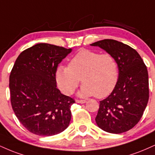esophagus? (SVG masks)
<instances>
[{
	"instance_id": "34e87169",
	"label": "esophagus",
	"mask_w": 155,
	"mask_h": 155,
	"mask_svg": "<svg viewBox=\"0 0 155 155\" xmlns=\"http://www.w3.org/2000/svg\"><path fill=\"white\" fill-rule=\"evenodd\" d=\"M87 102L86 100H76V103H81V104H83V103H85V102Z\"/></svg>"
}]
</instances>
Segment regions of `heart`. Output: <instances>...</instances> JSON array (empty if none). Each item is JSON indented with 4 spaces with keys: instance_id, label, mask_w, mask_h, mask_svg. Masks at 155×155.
<instances>
[{
    "instance_id": "obj_1",
    "label": "heart",
    "mask_w": 155,
    "mask_h": 155,
    "mask_svg": "<svg viewBox=\"0 0 155 155\" xmlns=\"http://www.w3.org/2000/svg\"><path fill=\"white\" fill-rule=\"evenodd\" d=\"M55 77L60 90L66 95L74 92L81 80L84 84L78 95L103 98L111 94L116 87L118 64L110 54L100 55L92 50H82L71 59L68 66H58Z\"/></svg>"
}]
</instances>
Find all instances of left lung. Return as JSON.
<instances>
[{"instance_id": "1", "label": "left lung", "mask_w": 155, "mask_h": 155, "mask_svg": "<svg viewBox=\"0 0 155 155\" xmlns=\"http://www.w3.org/2000/svg\"><path fill=\"white\" fill-rule=\"evenodd\" d=\"M112 55L118 68V80L113 92L100 102L95 118L101 129L121 134L138 124L149 100L147 66L137 50L121 42L105 39L91 44Z\"/></svg>"}]
</instances>
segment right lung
Returning a JSON list of instances; mask_svg holds the SVG:
<instances>
[{"instance_id":"obj_1","label":"right lung","mask_w":155,"mask_h":155,"mask_svg":"<svg viewBox=\"0 0 155 155\" xmlns=\"http://www.w3.org/2000/svg\"><path fill=\"white\" fill-rule=\"evenodd\" d=\"M71 48L38 43L24 50L10 76L11 102L20 123L29 131L50 137L68 128L74 99L57 88L55 73Z\"/></svg>"}]
</instances>
